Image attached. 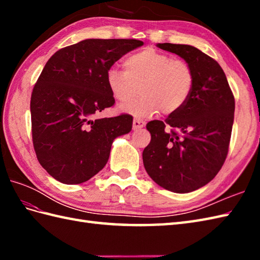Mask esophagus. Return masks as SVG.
Wrapping results in <instances>:
<instances>
[{
  "label": "esophagus",
  "instance_id": "esophagus-1",
  "mask_svg": "<svg viewBox=\"0 0 260 260\" xmlns=\"http://www.w3.org/2000/svg\"><path fill=\"white\" fill-rule=\"evenodd\" d=\"M146 125V123L144 120L142 119H139V118H134L133 120V129L136 131V129H140V128H143Z\"/></svg>",
  "mask_w": 260,
  "mask_h": 260
}]
</instances>
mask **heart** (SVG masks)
Returning <instances> with one entry per match:
<instances>
[{
	"mask_svg": "<svg viewBox=\"0 0 260 260\" xmlns=\"http://www.w3.org/2000/svg\"><path fill=\"white\" fill-rule=\"evenodd\" d=\"M124 73L108 69L107 87L116 102L135 104L125 107L135 116L146 117L162 109L164 114L178 112L190 97L194 74L185 60L174 59L168 53L145 48L124 59Z\"/></svg>",
	"mask_w": 260,
	"mask_h": 260,
	"instance_id": "b5f03b06",
	"label": "heart"
}]
</instances>
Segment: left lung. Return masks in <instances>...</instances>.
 <instances>
[{
  "mask_svg": "<svg viewBox=\"0 0 260 260\" xmlns=\"http://www.w3.org/2000/svg\"><path fill=\"white\" fill-rule=\"evenodd\" d=\"M157 47L183 58L193 70L194 84L183 107L164 121L147 123L151 142L143 151V163L156 184L187 193L209 183L222 168L233 131L235 98L222 68L208 54L187 45Z\"/></svg>",
  "mask_w": 260,
  "mask_h": 260,
  "instance_id": "obj_1",
  "label": "left lung"
}]
</instances>
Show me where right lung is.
I'll return each instance as SVG.
<instances>
[{
  "label": "right lung",
  "mask_w": 260,
  "mask_h": 260,
  "mask_svg": "<svg viewBox=\"0 0 260 260\" xmlns=\"http://www.w3.org/2000/svg\"><path fill=\"white\" fill-rule=\"evenodd\" d=\"M143 45L135 39H87L48 60L31 95L32 141L39 163L57 181L91 179L106 165L116 137L131 132L128 114L95 116L115 104L108 69Z\"/></svg>",
  "instance_id": "add662e5"
}]
</instances>
